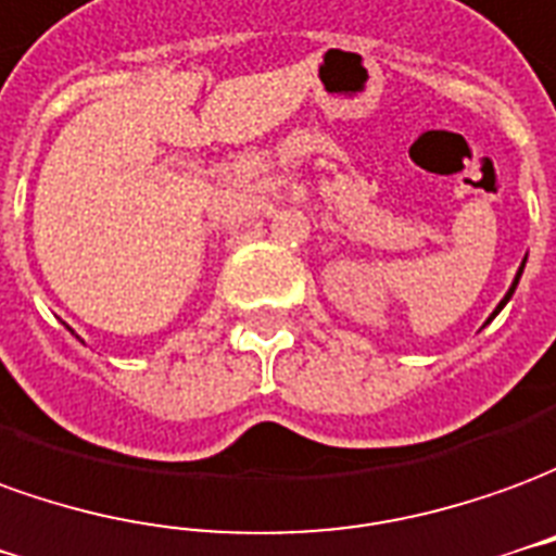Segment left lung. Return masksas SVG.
<instances>
[{"mask_svg":"<svg viewBox=\"0 0 556 556\" xmlns=\"http://www.w3.org/2000/svg\"><path fill=\"white\" fill-rule=\"evenodd\" d=\"M521 271H523V263H521V269H518V275H515V281H511V287H509V293H506V299H503V302H500V305H497V311L503 308V305H506V302H509V299H511V293H515V287H518V278H521ZM497 311H494V314H497ZM494 314H491V317H494Z\"/></svg>","mask_w":556,"mask_h":556,"instance_id":"left-lung-1","label":"left lung"}]
</instances>
